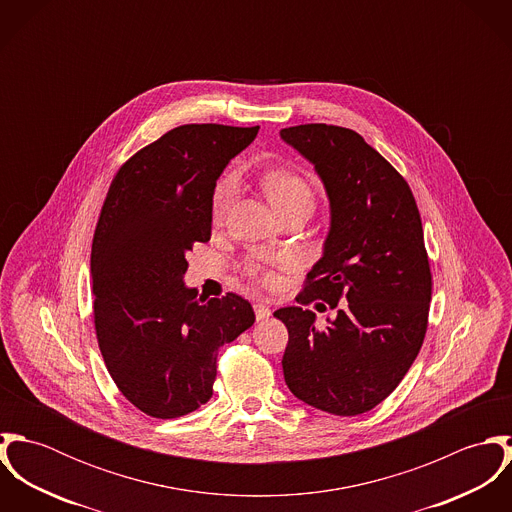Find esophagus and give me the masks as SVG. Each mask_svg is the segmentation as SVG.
I'll use <instances>...</instances> for the list:
<instances>
[{
    "mask_svg": "<svg viewBox=\"0 0 512 512\" xmlns=\"http://www.w3.org/2000/svg\"><path fill=\"white\" fill-rule=\"evenodd\" d=\"M254 313H256L258 321H266L272 315V309L266 303H256L254 305Z\"/></svg>",
    "mask_w": 512,
    "mask_h": 512,
    "instance_id": "obj_1",
    "label": "esophagus"
}]
</instances>
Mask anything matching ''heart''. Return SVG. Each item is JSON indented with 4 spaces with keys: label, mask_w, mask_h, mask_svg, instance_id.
Here are the masks:
<instances>
[{
    "label": "heart",
    "mask_w": 512,
    "mask_h": 512,
    "mask_svg": "<svg viewBox=\"0 0 512 512\" xmlns=\"http://www.w3.org/2000/svg\"><path fill=\"white\" fill-rule=\"evenodd\" d=\"M236 177L232 173H224L215 187L213 193V217L220 220L224 217L226 209L230 207L234 195H236ZM262 187L266 191V197L270 199L272 207H284L295 201H305V203H313V191L309 187V183L295 175L290 171H268L262 177ZM254 272L262 270L260 266L252 268ZM266 280H270V274H266Z\"/></svg>",
    "instance_id": "1"
}]
</instances>
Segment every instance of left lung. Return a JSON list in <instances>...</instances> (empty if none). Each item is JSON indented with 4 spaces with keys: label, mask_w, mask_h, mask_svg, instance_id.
Instances as JSON below:
<instances>
[{
    "label": "left lung",
    "mask_w": 512,
    "mask_h": 512,
    "mask_svg": "<svg viewBox=\"0 0 512 512\" xmlns=\"http://www.w3.org/2000/svg\"><path fill=\"white\" fill-rule=\"evenodd\" d=\"M280 138L313 165L329 199L323 254L297 303L337 309L323 329L311 309L274 311L290 333L284 378L317 410L365 414L400 384L428 329L432 274L420 213L402 175L357 132L303 124Z\"/></svg>",
    "instance_id": "left-lung-1"
}]
</instances>
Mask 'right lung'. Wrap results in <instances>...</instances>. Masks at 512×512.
Listing matches in <instances>:
<instances>
[{"instance_id":"right-lung-1","label":"right lung","mask_w":512,"mask_h":512,"mask_svg":"<svg viewBox=\"0 0 512 512\" xmlns=\"http://www.w3.org/2000/svg\"><path fill=\"white\" fill-rule=\"evenodd\" d=\"M254 128L187 124L140 149L114 177L96 224L90 274L106 368L147 416H185L213 396L217 353L256 321L226 293L197 297L187 254L211 240L213 193Z\"/></svg>"}]
</instances>
